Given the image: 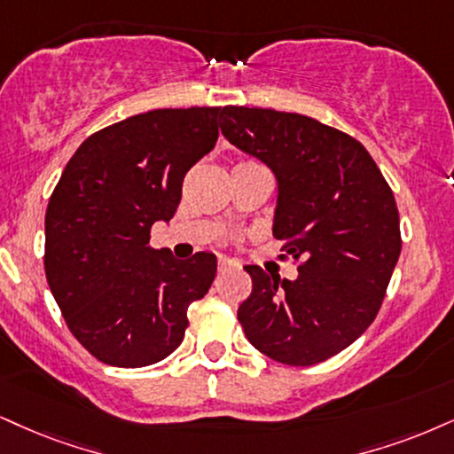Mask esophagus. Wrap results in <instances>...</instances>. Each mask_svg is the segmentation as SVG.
<instances>
[{
	"mask_svg": "<svg viewBox=\"0 0 454 454\" xmlns=\"http://www.w3.org/2000/svg\"><path fill=\"white\" fill-rule=\"evenodd\" d=\"M231 270H238V262H233L229 259H218V273H225Z\"/></svg>",
	"mask_w": 454,
	"mask_h": 454,
	"instance_id": "obj_1",
	"label": "esophagus"
}]
</instances>
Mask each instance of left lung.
I'll use <instances>...</instances> for the list:
<instances>
[{"label": "left lung", "mask_w": 454, "mask_h": 454, "mask_svg": "<svg viewBox=\"0 0 454 454\" xmlns=\"http://www.w3.org/2000/svg\"><path fill=\"white\" fill-rule=\"evenodd\" d=\"M221 130L276 172L273 236L299 278L246 265L253 294L238 309L246 339L288 366L340 354L377 317L400 259L394 192L364 145L307 115L225 107Z\"/></svg>", "instance_id": "obj_1"}]
</instances>
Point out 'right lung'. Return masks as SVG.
Listing matches in <instances>:
<instances>
[{
  "label": "right lung",
  "instance_id": "obj_1",
  "mask_svg": "<svg viewBox=\"0 0 454 454\" xmlns=\"http://www.w3.org/2000/svg\"><path fill=\"white\" fill-rule=\"evenodd\" d=\"M221 107L153 109L94 132L73 153L46 210L48 286L67 328L98 362L141 368L183 343L216 259L176 261L151 246L175 216L183 178L215 147Z\"/></svg>",
  "mask_w": 454,
  "mask_h": 454
}]
</instances>
